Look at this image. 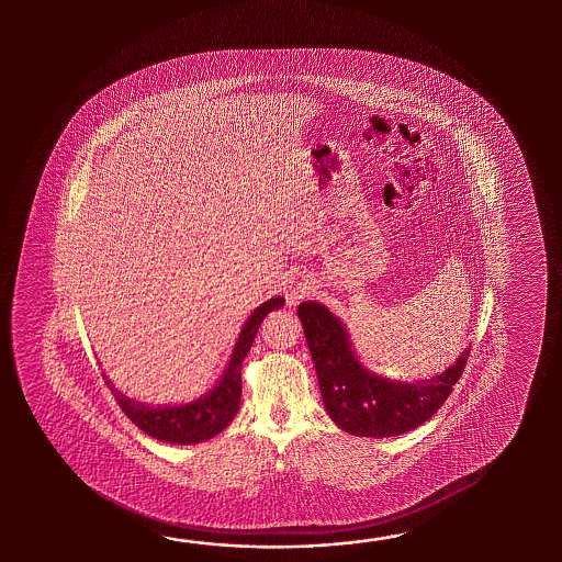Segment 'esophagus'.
<instances>
[{"instance_id": "1", "label": "esophagus", "mask_w": 562, "mask_h": 562, "mask_svg": "<svg viewBox=\"0 0 562 562\" xmlns=\"http://www.w3.org/2000/svg\"><path fill=\"white\" fill-rule=\"evenodd\" d=\"M315 293V281L310 276L293 277L289 281V299L291 303H297L301 299L310 297Z\"/></svg>"}]
</instances>
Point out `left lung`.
I'll list each match as a JSON object with an SVG mask.
<instances>
[{
    "mask_svg": "<svg viewBox=\"0 0 562 562\" xmlns=\"http://www.w3.org/2000/svg\"><path fill=\"white\" fill-rule=\"evenodd\" d=\"M297 315L317 371L323 406L337 428L363 438H392L428 422L452 394L472 347L442 373L400 382L371 371L359 359L346 323L323 303L303 301Z\"/></svg>",
    "mask_w": 562,
    "mask_h": 562,
    "instance_id": "8db88e82",
    "label": "left lung"
}]
</instances>
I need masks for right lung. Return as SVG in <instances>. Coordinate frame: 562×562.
Listing matches in <instances>:
<instances>
[{
    "label": "right lung",
    "instance_id": "obj_1",
    "mask_svg": "<svg viewBox=\"0 0 562 562\" xmlns=\"http://www.w3.org/2000/svg\"><path fill=\"white\" fill-rule=\"evenodd\" d=\"M285 305V297H271L252 311L249 319L240 329L239 339L235 341L233 353L227 361V368L218 382L206 394L175 406H150L138 400H132L122 394L119 387L106 378L108 387L116 397L122 412L136 424L140 430L153 436L158 442L191 443L204 442L215 438L216 434L227 428L239 412L240 404V370L243 361L251 349L255 335L259 331L265 315L271 311L281 310Z\"/></svg>",
    "mask_w": 562,
    "mask_h": 562
}]
</instances>
